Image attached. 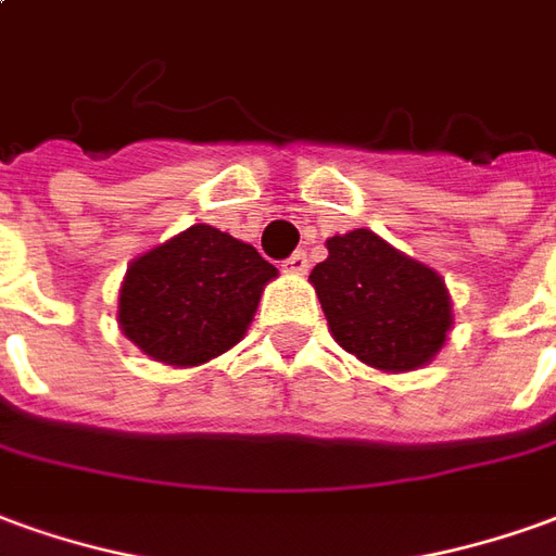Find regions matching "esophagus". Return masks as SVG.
<instances>
[{
    "label": "esophagus",
    "mask_w": 556,
    "mask_h": 556,
    "mask_svg": "<svg viewBox=\"0 0 556 556\" xmlns=\"http://www.w3.org/2000/svg\"><path fill=\"white\" fill-rule=\"evenodd\" d=\"M306 267H309V262H306V252H294V255H289V258H286V262H282V270H286V274H298V277H301V274H306Z\"/></svg>",
    "instance_id": "1"
}]
</instances>
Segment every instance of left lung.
I'll return each mask as SVG.
<instances>
[{
    "label": "left lung",
    "mask_w": 556,
    "mask_h": 556,
    "mask_svg": "<svg viewBox=\"0 0 556 556\" xmlns=\"http://www.w3.org/2000/svg\"><path fill=\"white\" fill-rule=\"evenodd\" d=\"M328 258L309 274L328 328L361 364L409 372L442 352L454 325L445 279L394 250L370 228L325 240Z\"/></svg>",
    "instance_id": "left-lung-1"
}]
</instances>
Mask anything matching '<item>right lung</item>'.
I'll return each instance as SVG.
<instances>
[{"label": "right lung", "instance_id": "right-lung-1", "mask_svg": "<svg viewBox=\"0 0 556 556\" xmlns=\"http://www.w3.org/2000/svg\"><path fill=\"white\" fill-rule=\"evenodd\" d=\"M274 277L255 247L198 223L131 262L116 325L147 358L201 367L243 340Z\"/></svg>", "mask_w": 556, "mask_h": 556}]
</instances>
